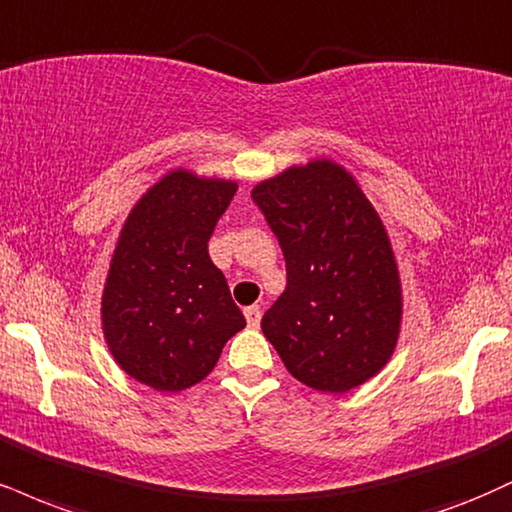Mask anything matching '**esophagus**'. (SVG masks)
I'll return each instance as SVG.
<instances>
[{"instance_id":"esophagus-1","label":"esophagus","mask_w":512,"mask_h":512,"mask_svg":"<svg viewBox=\"0 0 512 512\" xmlns=\"http://www.w3.org/2000/svg\"><path fill=\"white\" fill-rule=\"evenodd\" d=\"M245 319H248V326H250V329H257V326H260V319H262V310H260V305H250V307H245Z\"/></svg>"}]
</instances>
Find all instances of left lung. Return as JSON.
Instances as JSON below:
<instances>
[{
	"instance_id": "obj_1",
	"label": "left lung",
	"mask_w": 512,
	"mask_h": 512,
	"mask_svg": "<svg viewBox=\"0 0 512 512\" xmlns=\"http://www.w3.org/2000/svg\"><path fill=\"white\" fill-rule=\"evenodd\" d=\"M286 257V291L262 331L310 389L346 393L379 374L398 346L403 286L389 231L334 159H310L252 188Z\"/></svg>"
}]
</instances>
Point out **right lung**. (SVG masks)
<instances>
[{"label": "right lung", "mask_w": 512, "mask_h": 512, "mask_svg": "<svg viewBox=\"0 0 512 512\" xmlns=\"http://www.w3.org/2000/svg\"><path fill=\"white\" fill-rule=\"evenodd\" d=\"M236 190L231 178L178 166L123 221L102 291V334L116 365L155 391L205 379L245 326L207 250Z\"/></svg>", "instance_id": "obj_1"}]
</instances>
